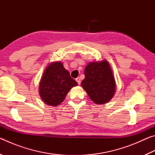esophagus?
Wrapping results in <instances>:
<instances>
[{
  "mask_svg": "<svg viewBox=\"0 0 155 155\" xmlns=\"http://www.w3.org/2000/svg\"><path fill=\"white\" fill-rule=\"evenodd\" d=\"M76 81H77V82L78 83V85H80V84H81V78L79 77H77V78H76Z\"/></svg>",
  "mask_w": 155,
  "mask_h": 155,
  "instance_id": "obj_1",
  "label": "esophagus"
}]
</instances>
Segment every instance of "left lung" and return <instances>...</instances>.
I'll use <instances>...</instances> for the list:
<instances>
[{
	"instance_id": "left-lung-1",
	"label": "left lung",
	"mask_w": 155,
	"mask_h": 155,
	"mask_svg": "<svg viewBox=\"0 0 155 155\" xmlns=\"http://www.w3.org/2000/svg\"><path fill=\"white\" fill-rule=\"evenodd\" d=\"M84 74L85 78L81 85L94 103L103 104L111 101L115 93L116 84L107 60L90 62L85 68Z\"/></svg>"
}]
</instances>
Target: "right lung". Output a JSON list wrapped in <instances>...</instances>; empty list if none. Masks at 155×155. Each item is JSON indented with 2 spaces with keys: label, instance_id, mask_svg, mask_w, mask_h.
Listing matches in <instances>:
<instances>
[{
  "label": "right lung",
  "instance_id": "right-lung-1",
  "mask_svg": "<svg viewBox=\"0 0 155 155\" xmlns=\"http://www.w3.org/2000/svg\"><path fill=\"white\" fill-rule=\"evenodd\" d=\"M78 85L69 72L60 61L50 64L44 70L39 85V94L48 105L56 107L61 104L69 91Z\"/></svg>",
  "mask_w": 155,
  "mask_h": 155
}]
</instances>
